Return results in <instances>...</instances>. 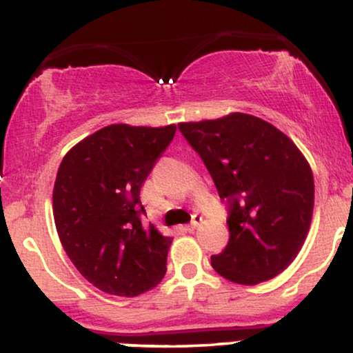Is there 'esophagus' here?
Returning <instances> with one entry per match:
<instances>
[{
  "label": "esophagus",
  "mask_w": 353,
  "mask_h": 353,
  "mask_svg": "<svg viewBox=\"0 0 353 353\" xmlns=\"http://www.w3.org/2000/svg\"><path fill=\"white\" fill-rule=\"evenodd\" d=\"M201 223H203V218H201L199 214H196L194 218H192L191 224H189V226H185V230H188V231H194V230H197V228L201 226Z\"/></svg>",
  "instance_id": "esophagus-1"
}]
</instances>
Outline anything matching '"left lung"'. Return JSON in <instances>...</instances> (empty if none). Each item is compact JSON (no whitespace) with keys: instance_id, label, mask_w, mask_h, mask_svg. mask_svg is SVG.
I'll use <instances>...</instances> for the list:
<instances>
[{"instance_id":"left-lung-1","label":"left lung","mask_w":353,"mask_h":353,"mask_svg":"<svg viewBox=\"0 0 353 353\" xmlns=\"http://www.w3.org/2000/svg\"><path fill=\"white\" fill-rule=\"evenodd\" d=\"M230 204V241L211 265L238 285H258L288 268L307 239L315 203L308 161L266 120L233 112L177 123Z\"/></svg>"}]
</instances>
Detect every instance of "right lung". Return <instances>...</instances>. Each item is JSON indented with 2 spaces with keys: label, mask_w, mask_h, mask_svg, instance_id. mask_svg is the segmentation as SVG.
Returning a JSON list of instances; mask_svg holds the SVG:
<instances>
[{
  "label": "right lung",
  "mask_w": 353,
  "mask_h": 353,
  "mask_svg": "<svg viewBox=\"0 0 353 353\" xmlns=\"http://www.w3.org/2000/svg\"><path fill=\"white\" fill-rule=\"evenodd\" d=\"M174 134V123H112L73 145L58 168V238L85 280L108 295H142L164 278L172 238L141 223L139 196Z\"/></svg>",
  "instance_id": "add662e5"
}]
</instances>
